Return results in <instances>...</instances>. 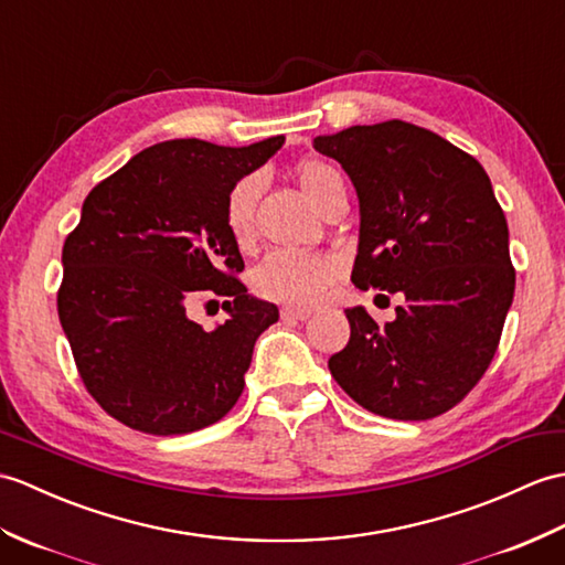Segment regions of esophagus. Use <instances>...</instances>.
<instances>
[{"instance_id": "1", "label": "esophagus", "mask_w": 565, "mask_h": 565, "mask_svg": "<svg viewBox=\"0 0 565 565\" xmlns=\"http://www.w3.org/2000/svg\"><path fill=\"white\" fill-rule=\"evenodd\" d=\"M310 310L308 308H294V306H288V308H284L281 310V320L284 322H303V320H308L310 318Z\"/></svg>"}]
</instances>
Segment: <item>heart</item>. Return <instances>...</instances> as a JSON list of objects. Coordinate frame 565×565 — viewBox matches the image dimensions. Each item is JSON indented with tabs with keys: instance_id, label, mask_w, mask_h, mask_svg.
<instances>
[{
	"instance_id": "obj_1",
	"label": "heart",
	"mask_w": 565,
	"mask_h": 565,
	"mask_svg": "<svg viewBox=\"0 0 565 565\" xmlns=\"http://www.w3.org/2000/svg\"><path fill=\"white\" fill-rule=\"evenodd\" d=\"M296 178L300 188L315 202L324 209L334 196L344 194L342 173L327 161L306 159L296 166ZM262 180L257 175H245L233 188L223 202V223L231 233L233 243L241 250H250L257 238V200ZM339 259L330 253H271L253 274L255 294L265 300H274L281 306H312L322 298L324 288L337 277Z\"/></svg>"
}]
</instances>
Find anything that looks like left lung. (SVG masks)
<instances>
[{"label": "left lung", "mask_w": 565, "mask_h": 565, "mask_svg": "<svg viewBox=\"0 0 565 565\" xmlns=\"http://www.w3.org/2000/svg\"><path fill=\"white\" fill-rule=\"evenodd\" d=\"M312 147L342 163L361 204L351 281L399 294L377 324L349 308L330 359L347 395L377 416L426 422L460 404L491 365L515 294L508 223L481 163L412 122L356 125Z\"/></svg>", "instance_id": "1"}]
</instances>
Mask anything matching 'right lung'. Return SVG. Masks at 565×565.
<instances>
[{
  "mask_svg": "<svg viewBox=\"0 0 565 565\" xmlns=\"http://www.w3.org/2000/svg\"><path fill=\"white\" fill-rule=\"evenodd\" d=\"M281 143H153L88 192L62 247L57 312L88 395L120 424L182 436L238 402L279 310L238 279L223 202ZM194 297H223L230 320L206 333L186 315Z\"/></svg>",
  "mask_w": 565,
  "mask_h": 565,
  "instance_id": "add662e5",
  "label": "right lung"
}]
</instances>
